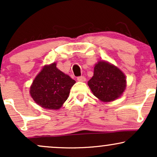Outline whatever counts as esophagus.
Wrapping results in <instances>:
<instances>
[{"label": "esophagus", "mask_w": 157, "mask_h": 157, "mask_svg": "<svg viewBox=\"0 0 157 157\" xmlns=\"http://www.w3.org/2000/svg\"><path fill=\"white\" fill-rule=\"evenodd\" d=\"M86 80V77H83V76L77 77V81H79V82H85Z\"/></svg>", "instance_id": "1"}]
</instances>
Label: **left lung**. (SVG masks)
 <instances>
[{
	"instance_id": "obj_1",
	"label": "left lung",
	"mask_w": 157,
	"mask_h": 157,
	"mask_svg": "<svg viewBox=\"0 0 157 157\" xmlns=\"http://www.w3.org/2000/svg\"><path fill=\"white\" fill-rule=\"evenodd\" d=\"M93 94L105 102H112L122 96L126 89V77L114 65L100 60L94 68V75L88 82Z\"/></svg>"
}]
</instances>
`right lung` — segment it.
Returning <instances> with one entry per match:
<instances>
[{"mask_svg": "<svg viewBox=\"0 0 157 157\" xmlns=\"http://www.w3.org/2000/svg\"><path fill=\"white\" fill-rule=\"evenodd\" d=\"M56 66V63L44 66L30 86L29 93L34 101L48 110L60 109L76 82Z\"/></svg>", "mask_w": 157, "mask_h": 157, "instance_id": "add662e5", "label": "right lung"}]
</instances>
